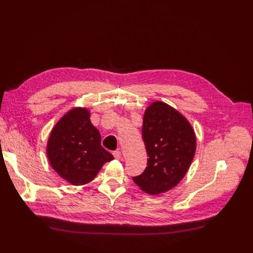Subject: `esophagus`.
I'll use <instances>...</instances> for the list:
<instances>
[{
    "mask_svg": "<svg viewBox=\"0 0 253 253\" xmlns=\"http://www.w3.org/2000/svg\"><path fill=\"white\" fill-rule=\"evenodd\" d=\"M113 155H114V157H115L116 159H118V160H120V159H121V152H120L119 150H118V151H115V152L113 153Z\"/></svg>",
    "mask_w": 253,
    "mask_h": 253,
    "instance_id": "obj_1",
    "label": "esophagus"
}]
</instances>
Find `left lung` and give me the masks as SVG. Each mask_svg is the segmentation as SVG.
Segmentation results:
<instances>
[{"label": "left lung", "instance_id": "8db88e82", "mask_svg": "<svg viewBox=\"0 0 253 253\" xmlns=\"http://www.w3.org/2000/svg\"><path fill=\"white\" fill-rule=\"evenodd\" d=\"M142 139L148 153V166L133 181L145 193H165L183 178L196 152V135L190 122L162 101L145 110Z\"/></svg>", "mask_w": 253, "mask_h": 253}]
</instances>
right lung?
Masks as SVG:
<instances>
[{
	"instance_id": "obj_1",
	"label": "right lung",
	"mask_w": 253,
	"mask_h": 253,
	"mask_svg": "<svg viewBox=\"0 0 253 253\" xmlns=\"http://www.w3.org/2000/svg\"><path fill=\"white\" fill-rule=\"evenodd\" d=\"M99 131L92 125L85 108L66 113L52 129L47 156L52 168L74 185H83L94 179L102 165L114 156L104 150Z\"/></svg>"
}]
</instances>
